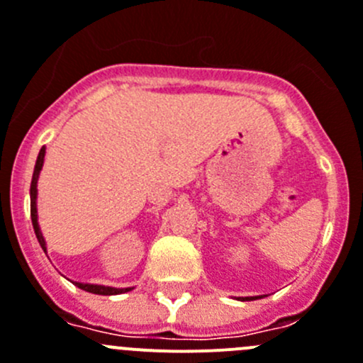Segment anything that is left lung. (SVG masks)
Wrapping results in <instances>:
<instances>
[{"label": "left lung", "mask_w": 363, "mask_h": 363, "mask_svg": "<svg viewBox=\"0 0 363 363\" xmlns=\"http://www.w3.org/2000/svg\"><path fill=\"white\" fill-rule=\"evenodd\" d=\"M257 298H260V296H248V298H245V300H257ZM245 300H242V301H245Z\"/></svg>", "instance_id": "8db88e82"}]
</instances>
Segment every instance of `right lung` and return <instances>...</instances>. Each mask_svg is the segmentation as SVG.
Instances as JSON below:
<instances>
[{"label": "right lung", "mask_w": 363, "mask_h": 363, "mask_svg": "<svg viewBox=\"0 0 363 363\" xmlns=\"http://www.w3.org/2000/svg\"><path fill=\"white\" fill-rule=\"evenodd\" d=\"M44 156H45V147H42L40 152L37 156V163H35V170H33V177H31V186H30V211H31V223H33V230L35 235L38 239V245L42 246L45 253H48V246H45V239L42 235L40 227H38V214H37V182H38V175H40L42 167H44ZM74 286H77L79 289L86 291V293L92 294H103V296H113V294H122L131 291L133 287H124V289H117V287H110V286H97V284H81V282H74Z\"/></svg>", "instance_id": "add662e5"}]
</instances>
